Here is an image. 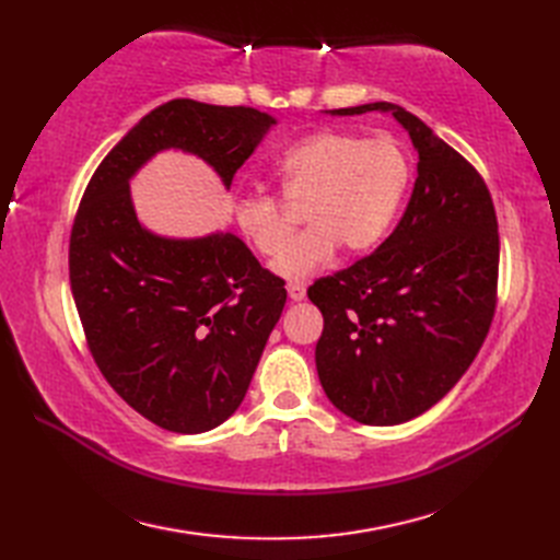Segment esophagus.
<instances>
[{
  "instance_id": "obj_1",
  "label": "esophagus",
  "mask_w": 560,
  "mask_h": 560,
  "mask_svg": "<svg viewBox=\"0 0 560 560\" xmlns=\"http://www.w3.org/2000/svg\"><path fill=\"white\" fill-rule=\"evenodd\" d=\"M287 294H290L292 301H303L306 299V287H303L301 282H292V284H287Z\"/></svg>"
}]
</instances>
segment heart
Masks as SVG:
<instances>
[{"instance_id": "1", "label": "heart", "mask_w": 560, "mask_h": 560, "mask_svg": "<svg viewBox=\"0 0 560 560\" xmlns=\"http://www.w3.org/2000/svg\"><path fill=\"white\" fill-rule=\"evenodd\" d=\"M280 196L303 202L311 224L273 261L284 280H306L343 245L366 252L393 226L411 182V159L393 138L366 140L352 132L325 130L284 149L273 163ZM235 224L264 257H276L290 238L292 222L270 194L235 200Z\"/></svg>"}]
</instances>
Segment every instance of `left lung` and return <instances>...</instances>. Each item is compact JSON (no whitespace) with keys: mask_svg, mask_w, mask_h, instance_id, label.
<instances>
[{"mask_svg":"<svg viewBox=\"0 0 560 560\" xmlns=\"http://www.w3.org/2000/svg\"><path fill=\"white\" fill-rule=\"evenodd\" d=\"M387 112L418 149V177L397 229L369 257L319 278L308 299L325 317L315 348L322 387L362 425L425 413L477 358L498 303L500 235L483 177L418 116Z\"/></svg>","mask_w":560,"mask_h":560,"instance_id":"8db88e82","label":"left lung"}]
</instances>
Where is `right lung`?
Listing matches in <instances>:
<instances>
[{
  "label": "right lung",
  "mask_w": 560,
  "mask_h": 560,
  "mask_svg": "<svg viewBox=\"0 0 560 560\" xmlns=\"http://www.w3.org/2000/svg\"><path fill=\"white\" fill-rule=\"evenodd\" d=\"M270 126L252 107L171 100L109 151L79 202L70 282L89 350L124 401L163 430L200 434L233 416L287 290L238 235L147 231L128 182L159 151L182 149L229 189Z\"/></svg>",
  "instance_id": "right-lung-1"
}]
</instances>
